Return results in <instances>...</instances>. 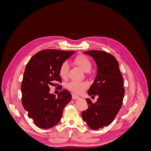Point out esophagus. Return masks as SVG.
<instances>
[{
    "mask_svg": "<svg viewBox=\"0 0 151 151\" xmlns=\"http://www.w3.org/2000/svg\"><path fill=\"white\" fill-rule=\"evenodd\" d=\"M72 99H77L80 98V97L79 96H77V95L75 94H72Z\"/></svg>",
    "mask_w": 151,
    "mask_h": 151,
    "instance_id": "obj_1",
    "label": "esophagus"
}]
</instances>
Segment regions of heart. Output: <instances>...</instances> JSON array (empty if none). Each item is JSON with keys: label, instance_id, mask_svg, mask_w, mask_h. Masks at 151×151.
<instances>
[{"label": "heart", "instance_id": "obj_1", "mask_svg": "<svg viewBox=\"0 0 151 151\" xmlns=\"http://www.w3.org/2000/svg\"><path fill=\"white\" fill-rule=\"evenodd\" d=\"M74 63L76 65L79 67L84 72H88L91 67L92 63L90 59L84 54H79L76 57L74 60ZM68 65L66 62L62 63L59 67L58 74L62 79H66L68 76ZM89 84L86 81H72L68 83L66 88L72 92L77 94H81L88 88Z\"/></svg>", "mask_w": 151, "mask_h": 151}]
</instances>
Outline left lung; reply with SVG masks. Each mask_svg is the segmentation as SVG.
I'll return each instance as SVG.
<instances>
[{
  "instance_id": "obj_1",
  "label": "left lung",
  "mask_w": 151,
  "mask_h": 151,
  "mask_svg": "<svg viewBox=\"0 0 151 151\" xmlns=\"http://www.w3.org/2000/svg\"><path fill=\"white\" fill-rule=\"evenodd\" d=\"M84 53L97 64V75L88 93L99 98L95 103L86 99L88 108L82 112V118L91 129L98 130L110 124L119 112L125 94L124 83L118 61L111 54L97 50Z\"/></svg>"
}]
</instances>
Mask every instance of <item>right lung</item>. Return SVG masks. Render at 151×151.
<instances>
[{"label":"right lung","instance_id":"add662e5","mask_svg":"<svg viewBox=\"0 0 151 151\" xmlns=\"http://www.w3.org/2000/svg\"><path fill=\"white\" fill-rule=\"evenodd\" d=\"M74 51L43 50L32 57L27 63L21 83L22 104L28 116L41 129H50L60 120L63 109L70 101L69 91L63 89L58 94L50 93L49 86L62 89L59 67Z\"/></svg>","mask_w":151,"mask_h":151}]
</instances>
